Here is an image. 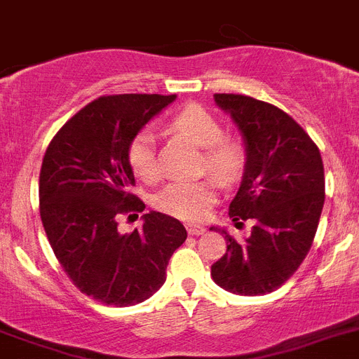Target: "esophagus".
<instances>
[{"instance_id":"1","label":"esophagus","mask_w":359,"mask_h":359,"mask_svg":"<svg viewBox=\"0 0 359 359\" xmlns=\"http://www.w3.org/2000/svg\"><path fill=\"white\" fill-rule=\"evenodd\" d=\"M186 228H188L189 236H203L204 231H206L204 226H198V224H188Z\"/></svg>"}]
</instances>
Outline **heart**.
Listing matches in <instances>:
<instances>
[{"mask_svg": "<svg viewBox=\"0 0 359 359\" xmlns=\"http://www.w3.org/2000/svg\"><path fill=\"white\" fill-rule=\"evenodd\" d=\"M171 128L204 149V170L219 182L228 184L237 179L245 165V149L241 142L224 137L222 123L210 111L201 105H188L175 114ZM128 161L140 180L151 182L158 177L155 135L149 129H142L131 138ZM215 197L217 189L212 180H175L155 195V206L182 221H198Z\"/></svg>", "mask_w": 359, "mask_h": 359, "instance_id": "obj_1", "label": "heart"}]
</instances>
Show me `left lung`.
Here are the masks:
<instances>
[{"label": "left lung", "instance_id": "left-lung-1", "mask_svg": "<svg viewBox=\"0 0 359 359\" xmlns=\"http://www.w3.org/2000/svg\"><path fill=\"white\" fill-rule=\"evenodd\" d=\"M245 144V173L230 203V217L254 221L236 241L224 228L228 250L212 264L213 281L239 296H263L290 279L309 254L325 203L319 149L296 120L245 95H213Z\"/></svg>", "mask_w": 359, "mask_h": 359}]
</instances>
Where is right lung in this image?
Returning a JSON list of instances; mask_svg holds the SVG:
<instances>
[{"label": "right lung", "mask_w": 359, "mask_h": 359, "mask_svg": "<svg viewBox=\"0 0 359 359\" xmlns=\"http://www.w3.org/2000/svg\"><path fill=\"white\" fill-rule=\"evenodd\" d=\"M177 95H113L78 111L49 144L40 171V215L62 268L86 296L113 306L149 299L186 241L182 222L149 212L120 233L118 213L144 212L131 194V138Z\"/></svg>", "instance_id": "1"}]
</instances>
